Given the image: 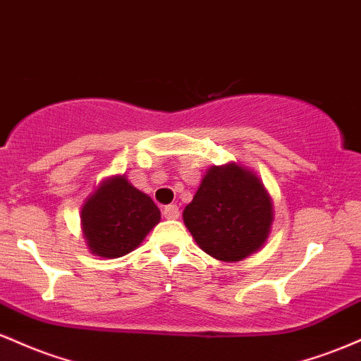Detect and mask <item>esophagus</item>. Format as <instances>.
Returning <instances> with one entry per match:
<instances>
[{"instance_id": "obj_1", "label": "esophagus", "mask_w": 361, "mask_h": 361, "mask_svg": "<svg viewBox=\"0 0 361 361\" xmlns=\"http://www.w3.org/2000/svg\"><path fill=\"white\" fill-rule=\"evenodd\" d=\"M163 215H164V219H178L180 217V209H178V205H175V204H171V205H166L163 209Z\"/></svg>"}]
</instances>
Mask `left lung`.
Listing matches in <instances>:
<instances>
[{"mask_svg": "<svg viewBox=\"0 0 361 361\" xmlns=\"http://www.w3.org/2000/svg\"><path fill=\"white\" fill-rule=\"evenodd\" d=\"M185 226L207 255L239 261L259 250L273 221L270 195L251 171L210 168L183 210Z\"/></svg>", "mask_w": 361, "mask_h": 361, "instance_id": "8db88e82", "label": "left lung"}]
</instances>
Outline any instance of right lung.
<instances>
[{
	"instance_id": "1",
	"label": "right lung",
	"mask_w": 361,
	"mask_h": 361,
	"mask_svg": "<svg viewBox=\"0 0 361 361\" xmlns=\"http://www.w3.org/2000/svg\"><path fill=\"white\" fill-rule=\"evenodd\" d=\"M161 212L151 197L123 176L105 181L81 210L82 233L90 250L103 258H118L137 247L159 222Z\"/></svg>"
}]
</instances>
